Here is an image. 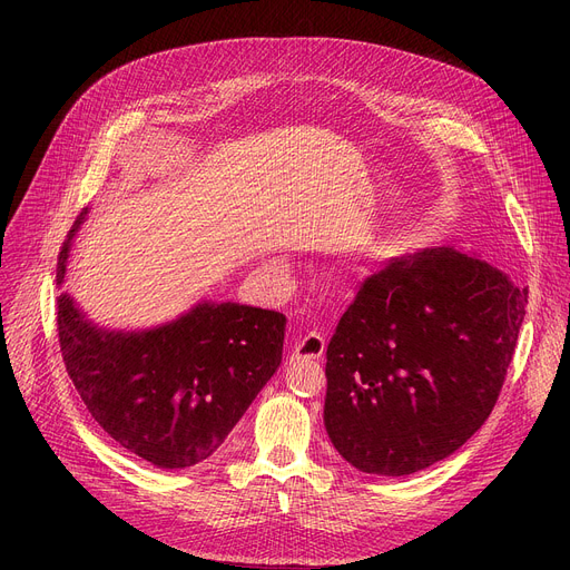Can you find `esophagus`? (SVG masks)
Wrapping results in <instances>:
<instances>
[{"mask_svg":"<svg viewBox=\"0 0 570 570\" xmlns=\"http://www.w3.org/2000/svg\"><path fill=\"white\" fill-rule=\"evenodd\" d=\"M323 351H325V340L318 333H312V331L297 337L295 344H293V355L295 357H314V361H318Z\"/></svg>","mask_w":570,"mask_h":570,"instance_id":"obj_1","label":"esophagus"}]
</instances>
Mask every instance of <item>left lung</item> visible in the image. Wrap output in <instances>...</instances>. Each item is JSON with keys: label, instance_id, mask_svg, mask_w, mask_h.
<instances>
[{"label": "left lung", "instance_id": "8db88e82", "mask_svg": "<svg viewBox=\"0 0 570 570\" xmlns=\"http://www.w3.org/2000/svg\"><path fill=\"white\" fill-rule=\"evenodd\" d=\"M529 291L453 247L383 261L327 344L325 430L365 473L409 475L492 413Z\"/></svg>", "mask_w": 570, "mask_h": 570}]
</instances>
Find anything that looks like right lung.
<instances>
[{
  "label": "right lung",
  "mask_w": 570,
  "mask_h": 570,
  "mask_svg": "<svg viewBox=\"0 0 570 570\" xmlns=\"http://www.w3.org/2000/svg\"><path fill=\"white\" fill-rule=\"evenodd\" d=\"M284 327L273 309L203 303L157 331L106 333L57 297L59 351L80 400L112 441L159 469L194 466L226 441L277 372Z\"/></svg>",
  "instance_id": "add662e5"
}]
</instances>
